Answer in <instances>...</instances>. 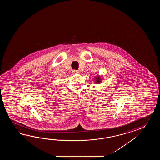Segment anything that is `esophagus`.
Here are the masks:
<instances>
[{"label":"esophagus","instance_id":"obj_1","mask_svg":"<svg viewBox=\"0 0 160 160\" xmlns=\"http://www.w3.org/2000/svg\"><path fill=\"white\" fill-rule=\"evenodd\" d=\"M72 72L73 74H78L79 72V71H78V70H72Z\"/></svg>","mask_w":160,"mask_h":160}]
</instances>
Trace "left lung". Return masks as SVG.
I'll return each mask as SVG.
<instances>
[{
  "label": "left lung",
  "mask_w": 160,
  "mask_h": 160,
  "mask_svg": "<svg viewBox=\"0 0 160 160\" xmlns=\"http://www.w3.org/2000/svg\"><path fill=\"white\" fill-rule=\"evenodd\" d=\"M94 79H95L94 81H95V83H97V84L99 83L102 82V77H100V76H98V75L96 76Z\"/></svg>",
  "instance_id": "obj_1"
}]
</instances>
